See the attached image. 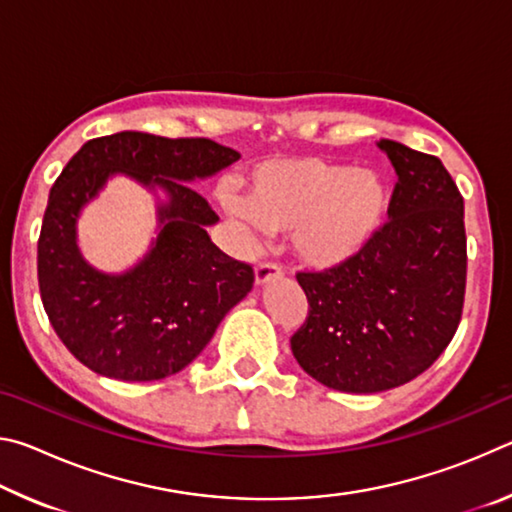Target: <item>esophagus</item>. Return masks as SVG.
Listing matches in <instances>:
<instances>
[{
  "instance_id": "1",
  "label": "esophagus",
  "mask_w": 512,
  "mask_h": 512,
  "mask_svg": "<svg viewBox=\"0 0 512 512\" xmlns=\"http://www.w3.org/2000/svg\"><path fill=\"white\" fill-rule=\"evenodd\" d=\"M280 277H282V266L275 264V262H262V264H257V268H255L257 284L280 280Z\"/></svg>"
}]
</instances>
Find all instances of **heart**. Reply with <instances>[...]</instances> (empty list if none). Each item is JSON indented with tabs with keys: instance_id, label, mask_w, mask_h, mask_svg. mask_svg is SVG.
<instances>
[{
	"instance_id": "obj_1",
	"label": "heart",
	"mask_w": 512,
	"mask_h": 512,
	"mask_svg": "<svg viewBox=\"0 0 512 512\" xmlns=\"http://www.w3.org/2000/svg\"><path fill=\"white\" fill-rule=\"evenodd\" d=\"M248 196H225L241 219L289 232L296 253L314 266L341 264L375 235L388 207L379 173L320 158H280L250 173Z\"/></svg>"
}]
</instances>
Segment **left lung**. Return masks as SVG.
Here are the masks:
<instances>
[{"label": "left lung", "instance_id": "obj_1", "mask_svg": "<svg viewBox=\"0 0 512 512\" xmlns=\"http://www.w3.org/2000/svg\"><path fill=\"white\" fill-rule=\"evenodd\" d=\"M397 171L388 219L357 255L296 273L309 311L291 336L307 375L334 391L381 393L422 375L463 316V196L436 155L377 142Z\"/></svg>", "mask_w": 512, "mask_h": 512}]
</instances>
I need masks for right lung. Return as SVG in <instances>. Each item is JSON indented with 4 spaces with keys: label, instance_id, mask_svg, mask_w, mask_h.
<instances>
[{
    "label": "right lung",
    "instance_id": "right-lung-1",
    "mask_svg": "<svg viewBox=\"0 0 512 512\" xmlns=\"http://www.w3.org/2000/svg\"><path fill=\"white\" fill-rule=\"evenodd\" d=\"M239 153L207 137L124 131L85 142L49 192L38 239L40 298L51 327L83 366L119 381H155L189 366L223 316L253 289V266L212 244L219 216L189 180ZM168 189L159 241L124 276H103L75 248V216L110 172Z\"/></svg>",
    "mask_w": 512,
    "mask_h": 512
}]
</instances>
